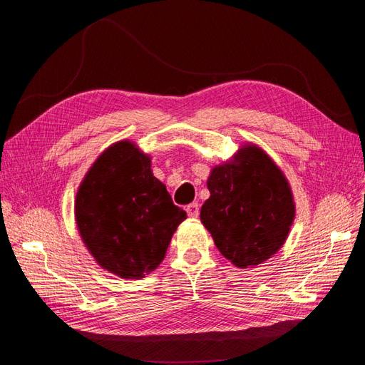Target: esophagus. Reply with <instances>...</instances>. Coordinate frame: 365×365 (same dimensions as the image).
<instances>
[{
	"label": "esophagus",
	"instance_id": "obj_1",
	"mask_svg": "<svg viewBox=\"0 0 365 365\" xmlns=\"http://www.w3.org/2000/svg\"><path fill=\"white\" fill-rule=\"evenodd\" d=\"M185 212L190 217H197L200 216V204L197 202H192L185 207Z\"/></svg>",
	"mask_w": 365,
	"mask_h": 365
}]
</instances>
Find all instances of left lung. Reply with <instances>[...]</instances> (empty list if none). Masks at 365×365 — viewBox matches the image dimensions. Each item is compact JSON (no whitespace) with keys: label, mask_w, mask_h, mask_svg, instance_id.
<instances>
[{"label":"left lung","mask_w":365,"mask_h":365,"mask_svg":"<svg viewBox=\"0 0 365 365\" xmlns=\"http://www.w3.org/2000/svg\"><path fill=\"white\" fill-rule=\"evenodd\" d=\"M207 187L201 222L224 257L247 268L280 250L295 208L288 181L267 153L244 148L236 161L213 169Z\"/></svg>","instance_id":"8db88e82"}]
</instances>
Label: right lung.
<instances>
[{
  "instance_id": "right-lung-1",
  "label": "right lung",
  "mask_w": 365,
  "mask_h": 365,
  "mask_svg": "<svg viewBox=\"0 0 365 365\" xmlns=\"http://www.w3.org/2000/svg\"><path fill=\"white\" fill-rule=\"evenodd\" d=\"M185 217L152 175L149 157L129 141L97 158L76 196L86 248L103 269L123 279H143L155 269Z\"/></svg>"
}]
</instances>
